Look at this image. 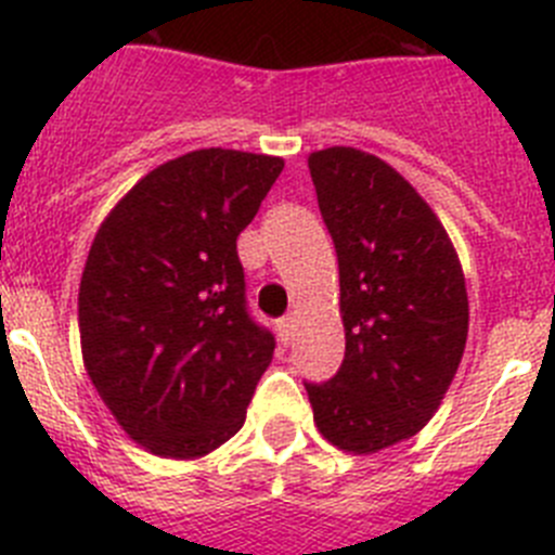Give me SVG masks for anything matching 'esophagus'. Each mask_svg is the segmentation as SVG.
I'll use <instances>...</instances> for the list:
<instances>
[{
  "label": "esophagus",
  "mask_w": 555,
  "mask_h": 555,
  "mask_svg": "<svg viewBox=\"0 0 555 555\" xmlns=\"http://www.w3.org/2000/svg\"><path fill=\"white\" fill-rule=\"evenodd\" d=\"M276 332H279V339H282V346H289V343H293V334H296V323H293V318H282V321H276Z\"/></svg>",
  "instance_id": "1"
}]
</instances>
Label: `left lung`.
I'll list each match as a JSON object with an SVG mask.
<instances>
[{
  "mask_svg": "<svg viewBox=\"0 0 555 555\" xmlns=\"http://www.w3.org/2000/svg\"><path fill=\"white\" fill-rule=\"evenodd\" d=\"M339 266L346 359L309 384L314 423L348 453L414 437L451 387L467 343V287L434 209L384 159L351 146L309 154Z\"/></svg>",
  "mask_w": 555,
  "mask_h": 555,
  "instance_id": "1",
  "label": "left lung"
}]
</instances>
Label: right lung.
<instances>
[{"label": "right lung", "instance_id": "add662e5", "mask_svg": "<svg viewBox=\"0 0 555 555\" xmlns=\"http://www.w3.org/2000/svg\"><path fill=\"white\" fill-rule=\"evenodd\" d=\"M284 159L198 149L134 184L93 237L79 337L93 387L146 451L198 459L246 423L276 339L248 314L237 234Z\"/></svg>", "mask_w": 555, "mask_h": 555}]
</instances>
